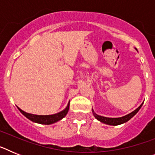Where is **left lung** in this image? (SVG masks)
Instances as JSON below:
<instances>
[{
    "mask_svg": "<svg viewBox=\"0 0 155 155\" xmlns=\"http://www.w3.org/2000/svg\"><path fill=\"white\" fill-rule=\"evenodd\" d=\"M142 105H143V103L140 105L137 109H135L134 112H132V113H129L128 115H126V116H123V117H119V118H109V117H104V116H98V115H97L96 113H94L93 109H92V113L94 117H95L98 120H99L100 122L103 123V124H108V125H112V126H117V125H120V124H124V123H126V122H127L128 120H130L133 116H135V115L137 114V113L138 111L140 110V109L141 108Z\"/></svg>",
    "mask_w": 155,
    "mask_h": 155,
    "instance_id": "left-lung-1",
    "label": "left lung"
}]
</instances>
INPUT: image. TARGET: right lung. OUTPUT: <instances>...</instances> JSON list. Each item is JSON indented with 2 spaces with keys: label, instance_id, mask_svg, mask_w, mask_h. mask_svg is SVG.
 Segmentation results:
<instances>
[{
  "label": "right lung",
  "instance_id": "1",
  "mask_svg": "<svg viewBox=\"0 0 155 155\" xmlns=\"http://www.w3.org/2000/svg\"><path fill=\"white\" fill-rule=\"evenodd\" d=\"M69 107L70 102H68V105H67V107L65 108V109H64V110L60 112V113H56V114L47 115V116H39V115L30 114V113H25V112H24V111L21 110V109H19L18 107V109H19V111H20L26 118H28V120H30L31 121L35 122V123H37V124L50 125V124H54L56 122L62 120L64 116L68 114V110H69Z\"/></svg>",
  "mask_w": 155,
  "mask_h": 155
}]
</instances>
